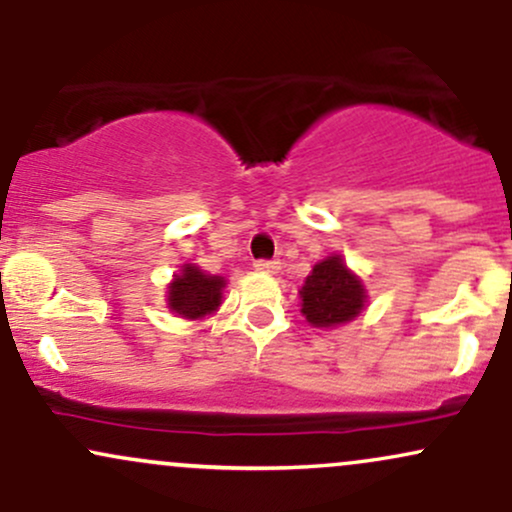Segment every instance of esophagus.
Wrapping results in <instances>:
<instances>
[{
	"mask_svg": "<svg viewBox=\"0 0 512 512\" xmlns=\"http://www.w3.org/2000/svg\"><path fill=\"white\" fill-rule=\"evenodd\" d=\"M255 269H257V272H264V274H276L281 269V264L276 260H257Z\"/></svg>",
	"mask_w": 512,
	"mask_h": 512,
	"instance_id": "obj_1",
	"label": "esophagus"
}]
</instances>
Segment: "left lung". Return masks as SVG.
<instances>
[{
	"label": "left lung",
	"instance_id": "8db88e82",
	"mask_svg": "<svg viewBox=\"0 0 512 512\" xmlns=\"http://www.w3.org/2000/svg\"><path fill=\"white\" fill-rule=\"evenodd\" d=\"M298 293L301 315L317 330L346 325L356 320L368 305L366 284L337 252L310 269Z\"/></svg>",
	"mask_w": 512,
	"mask_h": 512
}]
</instances>
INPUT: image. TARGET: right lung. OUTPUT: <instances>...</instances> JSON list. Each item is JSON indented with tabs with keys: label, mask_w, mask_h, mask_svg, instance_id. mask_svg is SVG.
<instances>
[{
	"label": "right lung",
	"mask_w": 512,
	"mask_h": 512,
	"mask_svg": "<svg viewBox=\"0 0 512 512\" xmlns=\"http://www.w3.org/2000/svg\"><path fill=\"white\" fill-rule=\"evenodd\" d=\"M223 289H226L223 276L207 274L197 264L187 262L170 279L166 305L170 313L182 320H204L221 308Z\"/></svg>",
	"instance_id": "obj_1"
}]
</instances>
